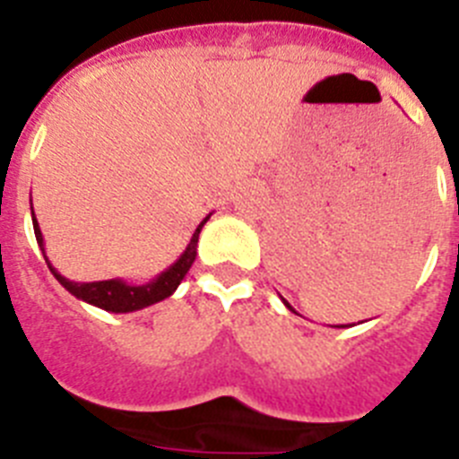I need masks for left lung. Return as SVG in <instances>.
I'll list each match as a JSON object with an SVG mask.
<instances>
[{
	"mask_svg": "<svg viewBox=\"0 0 459 459\" xmlns=\"http://www.w3.org/2000/svg\"><path fill=\"white\" fill-rule=\"evenodd\" d=\"M281 300H284V298H281ZM284 305H286V307H289L290 312H296V309H293V307H290V305H289V302H286V300H284ZM334 328H344V325H334Z\"/></svg>",
	"mask_w": 459,
	"mask_h": 459,
	"instance_id": "left-lung-1",
	"label": "left lung"
}]
</instances>
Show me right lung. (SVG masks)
Segmentation results:
<instances>
[{
    "mask_svg": "<svg viewBox=\"0 0 459 459\" xmlns=\"http://www.w3.org/2000/svg\"><path fill=\"white\" fill-rule=\"evenodd\" d=\"M212 217V212L203 219L198 229L191 235L189 245H186L185 252L180 254V258L163 270L161 274H157L154 279L145 281V284H129L126 279H103V281H71V279L62 277L57 270L53 268V263L48 261L46 256V242H43L41 226H39L37 217H34V210H31V224H34V235H37L39 249L43 252V258H46L48 268L55 274L59 284L69 290L71 296H75L78 300L90 302V305L99 307V309H106V312L113 314H129L138 312L143 307H150L154 302L166 300L169 296H173L175 289L180 286V281L185 279V274L189 273V268L196 261V247H198V235H201V229L207 224V219Z\"/></svg>",
    "mask_w": 459,
    "mask_h": 459,
    "instance_id": "obj_1",
    "label": "right lung"
}]
</instances>
